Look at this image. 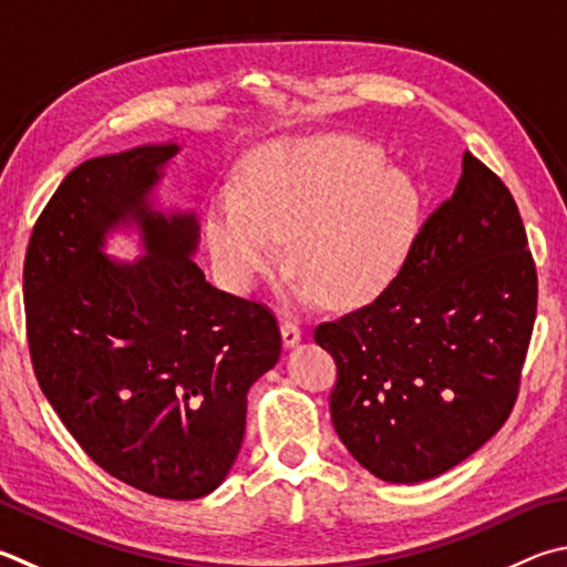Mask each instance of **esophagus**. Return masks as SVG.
I'll return each instance as SVG.
<instances>
[{
    "mask_svg": "<svg viewBox=\"0 0 567 567\" xmlns=\"http://www.w3.org/2000/svg\"><path fill=\"white\" fill-rule=\"evenodd\" d=\"M280 332H282V344L285 347H295L302 339V329H300V324H295L292 319H282Z\"/></svg>",
    "mask_w": 567,
    "mask_h": 567,
    "instance_id": "obj_1",
    "label": "esophagus"
}]
</instances>
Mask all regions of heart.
<instances>
[{"label": "heart", "mask_w": 567, "mask_h": 567, "mask_svg": "<svg viewBox=\"0 0 567 567\" xmlns=\"http://www.w3.org/2000/svg\"><path fill=\"white\" fill-rule=\"evenodd\" d=\"M419 190L357 138L280 143L257 153L243 195L220 190L205 215V248L233 290L248 292L292 243L302 292L337 307L384 295L414 245Z\"/></svg>", "instance_id": "heart-1"}]
</instances>
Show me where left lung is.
<instances>
[{
	"mask_svg": "<svg viewBox=\"0 0 567 567\" xmlns=\"http://www.w3.org/2000/svg\"><path fill=\"white\" fill-rule=\"evenodd\" d=\"M535 305L518 205L463 153L454 195L429 215L394 285L315 329L337 362L339 441L389 483L429 481L468 458L516 404Z\"/></svg>",
	"mask_w": 567,
	"mask_h": 567,
	"instance_id": "obj_1",
	"label": "left lung"
}]
</instances>
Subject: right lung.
Returning <instances> with one entry per match:
<instances>
[{
  "label": "right lung",
  "instance_id": "obj_1",
  "mask_svg": "<svg viewBox=\"0 0 567 567\" xmlns=\"http://www.w3.org/2000/svg\"><path fill=\"white\" fill-rule=\"evenodd\" d=\"M178 143L81 163L61 181L24 260L27 334L39 386L91 461L151 496H208L233 468L248 391L280 359L262 305L213 287L193 255V210H161ZM136 227L133 264L103 252Z\"/></svg>",
  "mask_w": 567,
  "mask_h": 567
}]
</instances>
